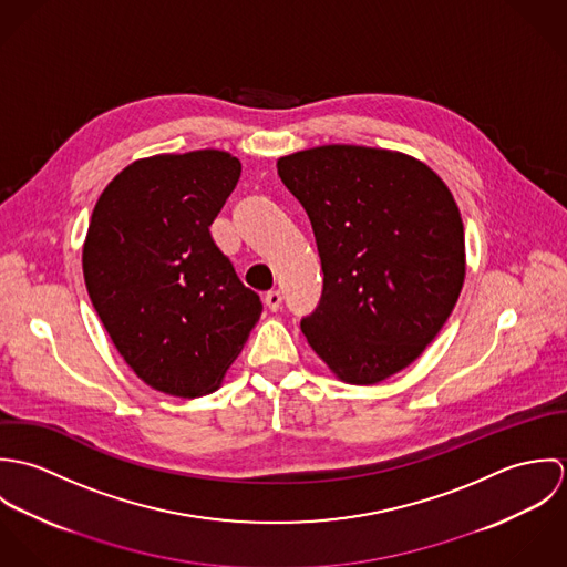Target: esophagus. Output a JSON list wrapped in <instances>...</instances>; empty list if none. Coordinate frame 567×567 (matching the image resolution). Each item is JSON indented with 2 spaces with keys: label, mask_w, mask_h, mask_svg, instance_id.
Segmentation results:
<instances>
[{
  "label": "esophagus",
  "mask_w": 567,
  "mask_h": 567,
  "mask_svg": "<svg viewBox=\"0 0 567 567\" xmlns=\"http://www.w3.org/2000/svg\"><path fill=\"white\" fill-rule=\"evenodd\" d=\"M264 301H266V306H268L272 312H277V310L281 308V303H284V297H281L279 290H270V292H266Z\"/></svg>",
  "instance_id": "obj_1"
}]
</instances>
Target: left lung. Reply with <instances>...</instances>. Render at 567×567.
Masks as SVG:
<instances>
[{
  "label": "left lung",
  "instance_id": "left-lung-1",
  "mask_svg": "<svg viewBox=\"0 0 567 567\" xmlns=\"http://www.w3.org/2000/svg\"><path fill=\"white\" fill-rule=\"evenodd\" d=\"M303 205L323 292L301 329L349 384L402 371L450 319L465 279L461 212L445 183L402 153L321 146L277 162Z\"/></svg>",
  "mask_w": 567,
  "mask_h": 567
}]
</instances>
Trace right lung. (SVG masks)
<instances>
[{"label":"right lung","instance_id":"1","mask_svg":"<svg viewBox=\"0 0 567 567\" xmlns=\"http://www.w3.org/2000/svg\"><path fill=\"white\" fill-rule=\"evenodd\" d=\"M220 151L131 163L102 192L82 248L89 299L148 386L200 398L218 389L261 315L209 227L240 181Z\"/></svg>","mask_w":567,"mask_h":567}]
</instances>
